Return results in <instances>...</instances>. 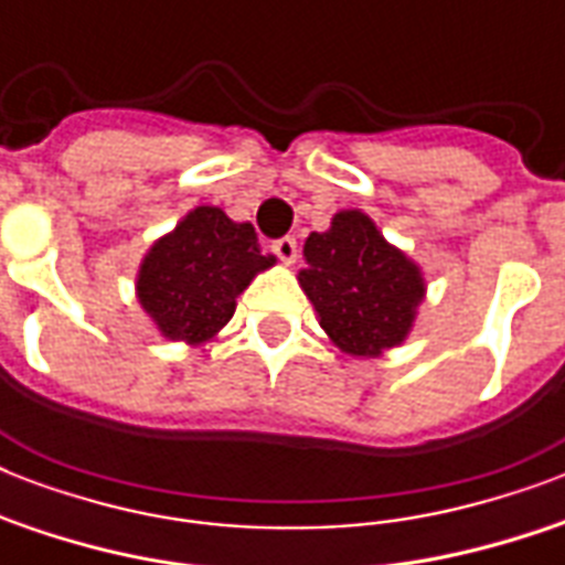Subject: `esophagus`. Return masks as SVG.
I'll return each instance as SVG.
<instances>
[{
	"instance_id": "esophagus-1",
	"label": "esophagus",
	"mask_w": 565,
	"mask_h": 565,
	"mask_svg": "<svg viewBox=\"0 0 565 565\" xmlns=\"http://www.w3.org/2000/svg\"><path fill=\"white\" fill-rule=\"evenodd\" d=\"M273 252L278 255V260H284V264H292L296 260V255H299V243H296V237H278L273 239Z\"/></svg>"
}]
</instances>
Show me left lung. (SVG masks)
Wrapping results in <instances>:
<instances>
[{
  "label": "left lung",
  "mask_w": 565,
  "mask_h": 565,
  "mask_svg": "<svg viewBox=\"0 0 565 565\" xmlns=\"http://www.w3.org/2000/svg\"><path fill=\"white\" fill-rule=\"evenodd\" d=\"M305 260L299 284L345 354L372 358L407 337L425 296L419 266L390 246L366 213H337L331 228L310 234Z\"/></svg>",
  "instance_id": "obj_1"
}]
</instances>
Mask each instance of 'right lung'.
Instances as JSON below:
<instances>
[{
    "instance_id": "1",
    "label": "right lung",
    "mask_w": 565,
    "mask_h": 565,
    "mask_svg": "<svg viewBox=\"0 0 565 565\" xmlns=\"http://www.w3.org/2000/svg\"><path fill=\"white\" fill-rule=\"evenodd\" d=\"M273 264L248 222L195 207L146 255L137 296L163 337L204 343L234 317V299L248 281Z\"/></svg>"
}]
</instances>
